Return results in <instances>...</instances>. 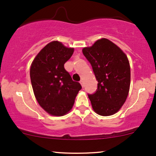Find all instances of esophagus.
<instances>
[{"instance_id": "34e87169", "label": "esophagus", "mask_w": 156, "mask_h": 156, "mask_svg": "<svg viewBox=\"0 0 156 156\" xmlns=\"http://www.w3.org/2000/svg\"><path fill=\"white\" fill-rule=\"evenodd\" d=\"M80 83L81 84V86H82V87H83V80H81L80 81Z\"/></svg>"}]
</instances>
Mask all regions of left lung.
Listing matches in <instances>:
<instances>
[{
	"instance_id": "left-lung-1",
	"label": "left lung",
	"mask_w": 156,
	"mask_h": 156,
	"mask_svg": "<svg viewBox=\"0 0 156 156\" xmlns=\"http://www.w3.org/2000/svg\"><path fill=\"white\" fill-rule=\"evenodd\" d=\"M92 67L98 89L88 94L93 110L101 116L117 113L128 97L130 84V68L128 57L108 39L96 41L82 50Z\"/></svg>"
}]
</instances>
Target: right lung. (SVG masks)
<instances>
[{
    "mask_svg": "<svg viewBox=\"0 0 156 156\" xmlns=\"http://www.w3.org/2000/svg\"><path fill=\"white\" fill-rule=\"evenodd\" d=\"M73 52L74 48L53 41L39 51L31 65L30 77L35 98L51 115L63 116L69 112L82 88L64 67Z\"/></svg>",
    "mask_w": 156,
    "mask_h": 156,
    "instance_id": "obj_1",
    "label": "right lung"
}]
</instances>
